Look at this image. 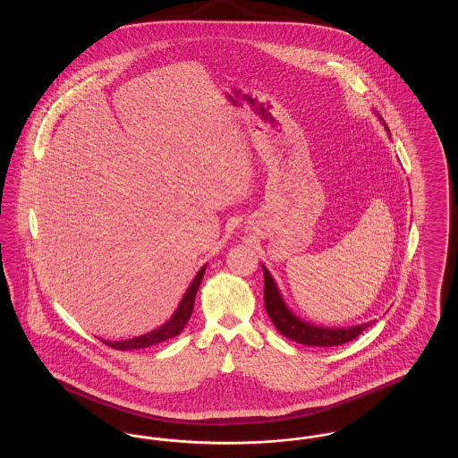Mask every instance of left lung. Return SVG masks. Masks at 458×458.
<instances>
[{
  "instance_id": "left-lung-1",
  "label": "left lung",
  "mask_w": 458,
  "mask_h": 458,
  "mask_svg": "<svg viewBox=\"0 0 458 458\" xmlns=\"http://www.w3.org/2000/svg\"><path fill=\"white\" fill-rule=\"evenodd\" d=\"M379 120L383 122V118L379 116ZM385 129L388 131L386 123L383 122ZM264 271V305L266 310L273 321V325L276 329L293 342L302 344V345H309V347H336L342 344H347L355 340L364 329L374 323H362L357 327H316L310 325L304 319H301L299 316H295L292 312V309L284 302V295L278 288V284L275 282V278L271 276V273L266 269V266H262Z\"/></svg>"
}]
</instances>
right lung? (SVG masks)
Returning a JSON list of instances; mask_svg holds the SVG:
<instances>
[{
  "label": "right lung",
  "mask_w": 458,
  "mask_h": 458,
  "mask_svg": "<svg viewBox=\"0 0 458 458\" xmlns=\"http://www.w3.org/2000/svg\"><path fill=\"white\" fill-rule=\"evenodd\" d=\"M206 266L204 264L199 271H197L196 278L192 280V284H189L187 292L183 293L180 304L176 307V310L174 312V316L159 327H156L153 331L146 333V335H140V336H135L131 340H122V342H108V340H103L108 347L116 350H137V349H148V347H153L157 345L161 342H166L170 338H174L176 335L182 333V329L187 325V321L191 319L192 316V310H194V302H196L197 290H199V284L202 282V276H204V271H206Z\"/></svg>",
  "instance_id": "right-lung-1"
}]
</instances>
